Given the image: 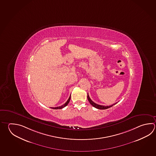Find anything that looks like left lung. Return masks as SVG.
<instances>
[{"mask_svg":"<svg viewBox=\"0 0 156 156\" xmlns=\"http://www.w3.org/2000/svg\"><path fill=\"white\" fill-rule=\"evenodd\" d=\"M87 98H88V100L89 102L90 103V104H91V105L93 106H94V108H97V109H101V110H104V109H108L109 108H110V107H112V106H113L114 105H115V104H112V105H110V106H103V105H98L97 104H96V103H94L92 100H91V99L89 97V96L88 93V96H87Z\"/></svg>","mask_w":156,"mask_h":156,"instance_id":"left-lung-1","label":"left lung"}]
</instances>
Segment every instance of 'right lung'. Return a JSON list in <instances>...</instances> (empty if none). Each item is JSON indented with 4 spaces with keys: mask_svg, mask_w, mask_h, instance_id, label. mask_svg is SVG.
<instances>
[{
    "mask_svg": "<svg viewBox=\"0 0 156 156\" xmlns=\"http://www.w3.org/2000/svg\"><path fill=\"white\" fill-rule=\"evenodd\" d=\"M70 99H71V95H70V97L69 98V99H68L67 101H66V103H65V104H63V105H62V106H58V107H55V108H51L52 109H62V108H65V106H67L68 105V104L69 103V101H70Z\"/></svg>",
    "mask_w": 156,
    "mask_h": 156,
    "instance_id": "1",
    "label": "right lung"
}]
</instances>
